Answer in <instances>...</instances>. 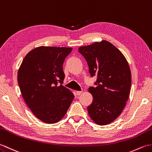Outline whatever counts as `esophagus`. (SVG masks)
<instances>
[{"label": "esophagus", "mask_w": 152, "mask_h": 152, "mask_svg": "<svg viewBox=\"0 0 152 152\" xmlns=\"http://www.w3.org/2000/svg\"><path fill=\"white\" fill-rule=\"evenodd\" d=\"M82 93V91H76V94L77 96H79V95H80Z\"/></svg>", "instance_id": "34e87169"}]
</instances>
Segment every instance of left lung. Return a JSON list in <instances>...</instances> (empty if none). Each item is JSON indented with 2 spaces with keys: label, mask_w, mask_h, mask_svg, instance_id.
I'll return each mask as SVG.
<instances>
[{
  "label": "left lung",
  "mask_w": 152,
  "mask_h": 152,
  "mask_svg": "<svg viewBox=\"0 0 152 152\" xmlns=\"http://www.w3.org/2000/svg\"><path fill=\"white\" fill-rule=\"evenodd\" d=\"M78 52L86 59L91 76L96 77L94 87L89 88L93 100L88 113L97 124L107 125L121 114L129 98L132 75L128 61L107 41L81 47Z\"/></svg>",
  "instance_id": "1"
}]
</instances>
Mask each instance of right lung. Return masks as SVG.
I'll return each instance as SVG.
<instances>
[{
  "mask_svg": "<svg viewBox=\"0 0 152 152\" xmlns=\"http://www.w3.org/2000/svg\"><path fill=\"white\" fill-rule=\"evenodd\" d=\"M72 48L39 47L24 57L17 82L26 105L36 117L54 124L66 114L75 98L62 85L63 65Z\"/></svg>",
  "mask_w": 152,
  "mask_h": 152,
  "instance_id": "obj_1",
  "label": "right lung"
}]
</instances>
